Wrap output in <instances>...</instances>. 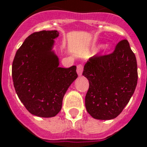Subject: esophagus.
<instances>
[{
  "label": "esophagus",
  "instance_id": "34e87169",
  "mask_svg": "<svg viewBox=\"0 0 147 147\" xmlns=\"http://www.w3.org/2000/svg\"><path fill=\"white\" fill-rule=\"evenodd\" d=\"M82 71H83V65H81V64L77 65V74L79 75V76H82Z\"/></svg>",
  "mask_w": 147,
  "mask_h": 147
}]
</instances>
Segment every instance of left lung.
I'll use <instances>...</instances> for the list:
<instances>
[{"label":"left lung","mask_w":147,"mask_h":147,"mask_svg":"<svg viewBox=\"0 0 147 147\" xmlns=\"http://www.w3.org/2000/svg\"><path fill=\"white\" fill-rule=\"evenodd\" d=\"M82 76L90 83L85 98L87 112L99 120L118 116L137 85V62L128 40L120 41L111 54L90 57Z\"/></svg>","instance_id":"8db88e82"}]
</instances>
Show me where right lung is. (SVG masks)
<instances>
[{"label": "right lung", "instance_id": "obj_1", "mask_svg": "<svg viewBox=\"0 0 147 147\" xmlns=\"http://www.w3.org/2000/svg\"><path fill=\"white\" fill-rule=\"evenodd\" d=\"M57 30L29 35L16 52L12 63V79L18 98L29 113L51 118L62 107L63 97L76 79V66L59 67L52 50Z\"/></svg>", "mask_w": 147, "mask_h": 147}]
</instances>
